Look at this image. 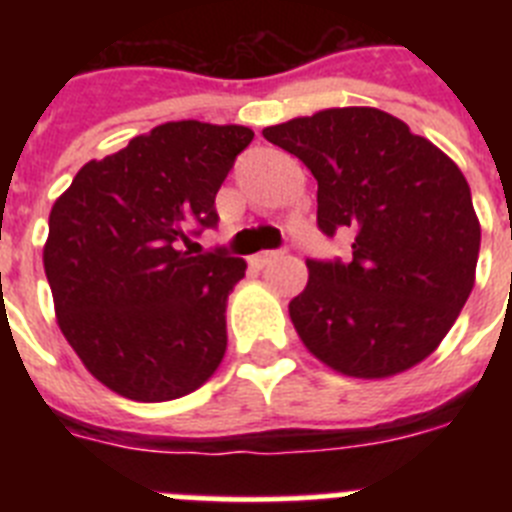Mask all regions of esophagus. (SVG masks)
I'll return each mask as SVG.
<instances>
[{
    "instance_id": "esophagus-1",
    "label": "esophagus",
    "mask_w": 512,
    "mask_h": 512,
    "mask_svg": "<svg viewBox=\"0 0 512 512\" xmlns=\"http://www.w3.org/2000/svg\"><path fill=\"white\" fill-rule=\"evenodd\" d=\"M284 259V251H264L259 253V256H253V264L256 266H269L274 264V261Z\"/></svg>"
}]
</instances>
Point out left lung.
<instances>
[{"label": "left lung", "mask_w": 512, "mask_h": 512, "mask_svg": "<svg viewBox=\"0 0 512 512\" xmlns=\"http://www.w3.org/2000/svg\"><path fill=\"white\" fill-rule=\"evenodd\" d=\"M318 182V228L351 259H307L289 302L302 343L348 377L400 374L449 333L474 287L479 220L459 166L374 107H338L264 130Z\"/></svg>", "instance_id": "1"}]
</instances>
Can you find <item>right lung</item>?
<instances>
[{
	"mask_svg": "<svg viewBox=\"0 0 512 512\" xmlns=\"http://www.w3.org/2000/svg\"><path fill=\"white\" fill-rule=\"evenodd\" d=\"M253 133L182 120L89 161L56 200L43 251L58 325L112 392L164 402L212 377L246 261L182 251L217 228L215 194Z\"/></svg>",
	"mask_w": 512,
	"mask_h": 512,
	"instance_id": "right-lung-1",
	"label": "right lung"
}]
</instances>
